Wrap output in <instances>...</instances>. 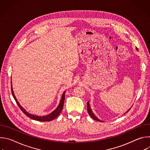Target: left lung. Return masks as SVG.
<instances>
[{
  "mask_svg": "<svg viewBox=\"0 0 150 150\" xmlns=\"http://www.w3.org/2000/svg\"><path fill=\"white\" fill-rule=\"evenodd\" d=\"M137 49V50H138V49L137 48H136ZM132 108V107H131ZM131 108L129 109V110H127V112H126L125 113H127V112H128L129 111V110L131 109ZM87 110H88V114H89V115L91 116V117L92 118V119H93L94 120H97V121H99V122H103L102 120H100L99 119H98V117H97L96 116H95V115L93 113V111L91 110V108H90V103H89V102L88 101L87 102Z\"/></svg>",
  "mask_w": 150,
  "mask_h": 150,
  "instance_id": "left-lung-1",
  "label": "left lung"
}]
</instances>
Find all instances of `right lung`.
Listing matches in <instances>:
<instances>
[{"label": "right lung", "instance_id": "right-lung-1", "mask_svg": "<svg viewBox=\"0 0 150 150\" xmlns=\"http://www.w3.org/2000/svg\"><path fill=\"white\" fill-rule=\"evenodd\" d=\"M11 91H12V96H13V97L14 98L16 104H18V105L19 106V108H20V109L22 110V112L27 116H28V117L33 119V120H37V121H40V122H47V121H51L53 119H54L55 118H56L59 115L60 113H61L62 109H63V104H64V101H65V91H64V93H63L62 94V98L60 99V103L58 105V106L57 107V108L53 111L51 113H50L49 115H46V116H37V115H33V114H31L30 113H28V112L26 111L25 109H24V108H23L22 106L21 105V104L19 103L18 101L17 100L15 94H14V93H13V89H12V81H11Z\"/></svg>", "mask_w": 150, "mask_h": 150}]
</instances>
